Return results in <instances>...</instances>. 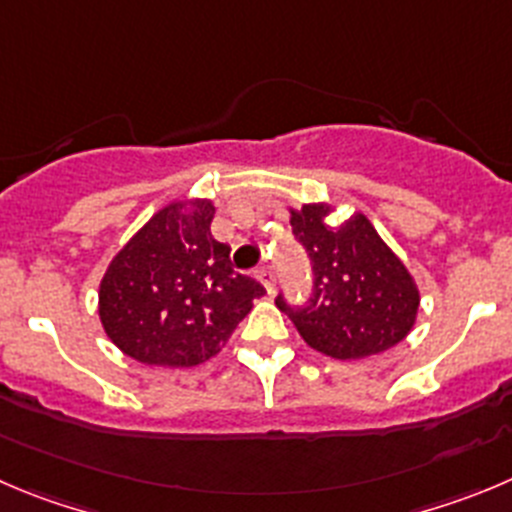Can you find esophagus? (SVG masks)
<instances>
[{
    "label": "esophagus",
    "instance_id": "1",
    "mask_svg": "<svg viewBox=\"0 0 512 512\" xmlns=\"http://www.w3.org/2000/svg\"><path fill=\"white\" fill-rule=\"evenodd\" d=\"M255 278L260 280L262 285H265V290L267 293H275V275H272V267L270 265H262V267H257V272H255Z\"/></svg>",
    "mask_w": 512,
    "mask_h": 512
}]
</instances>
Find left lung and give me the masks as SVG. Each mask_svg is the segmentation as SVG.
Wrapping results in <instances>:
<instances>
[{"label":"left lung","mask_w":512,"mask_h":512,"mask_svg":"<svg viewBox=\"0 0 512 512\" xmlns=\"http://www.w3.org/2000/svg\"><path fill=\"white\" fill-rule=\"evenodd\" d=\"M290 224L313 262L315 288L305 308L288 310L300 338L318 353L356 361L404 341L417 323L419 288L407 265L361 212L331 224L328 202L288 207Z\"/></svg>","instance_id":"8db88e82"}]
</instances>
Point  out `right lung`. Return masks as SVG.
Masks as SVG:
<instances>
[{
  "label": "right lung",
  "mask_w": 512,
  "mask_h": 512,
  "mask_svg": "<svg viewBox=\"0 0 512 512\" xmlns=\"http://www.w3.org/2000/svg\"><path fill=\"white\" fill-rule=\"evenodd\" d=\"M212 199L161 207L113 255L98 288L105 336L138 364L191 369L222 351L265 288L212 237Z\"/></svg>",
  "instance_id": "add662e5"
}]
</instances>
